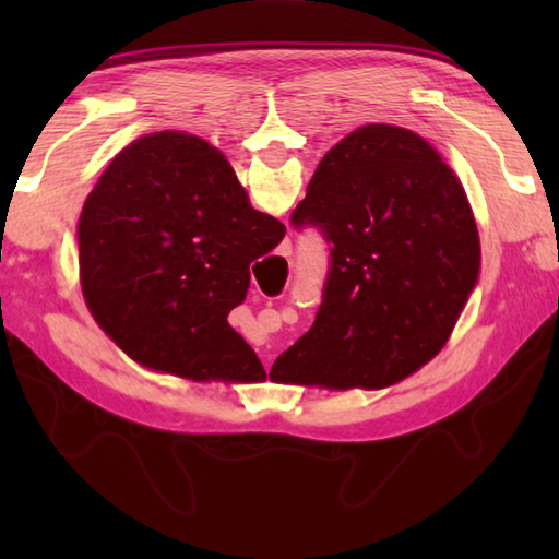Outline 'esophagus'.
Returning a JSON list of instances; mask_svg holds the SVG:
<instances>
[{"label": "esophagus", "instance_id": "1", "mask_svg": "<svg viewBox=\"0 0 559 559\" xmlns=\"http://www.w3.org/2000/svg\"><path fill=\"white\" fill-rule=\"evenodd\" d=\"M286 246H288V249H290V241H286Z\"/></svg>", "mask_w": 559, "mask_h": 559}]
</instances>
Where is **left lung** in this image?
<instances>
[{"instance_id":"left-lung-1","label":"left lung","mask_w":559,"mask_h":559,"mask_svg":"<svg viewBox=\"0 0 559 559\" xmlns=\"http://www.w3.org/2000/svg\"><path fill=\"white\" fill-rule=\"evenodd\" d=\"M330 246L313 328L271 380L380 390L447 345L478 281L480 243L466 192L427 140L365 126L330 150L290 214Z\"/></svg>"}]
</instances>
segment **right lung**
I'll use <instances>...</instances> for the list:
<instances>
[{"label":"right lung","mask_w":559,"mask_h":559,"mask_svg":"<svg viewBox=\"0 0 559 559\" xmlns=\"http://www.w3.org/2000/svg\"><path fill=\"white\" fill-rule=\"evenodd\" d=\"M283 236L219 150L153 132L112 157L83 204V298L140 365L194 382H259L261 359L226 316L246 298L251 263Z\"/></svg>","instance_id":"1"}]
</instances>
